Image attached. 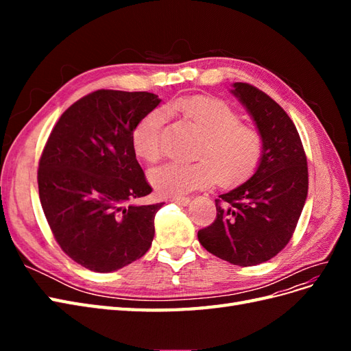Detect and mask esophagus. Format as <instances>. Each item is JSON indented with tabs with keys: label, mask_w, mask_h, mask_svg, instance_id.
Returning <instances> with one entry per match:
<instances>
[{
	"label": "esophagus",
	"mask_w": 351,
	"mask_h": 351,
	"mask_svg": "<svg viewBox=\"0 0 351 351\" xmlns=\"http://www.w3.org/2000/svg\"><path fill=\"white\" fill-rule=\"evenodd\" d=\"M171 202H176V204H178V205H183V206H186V205H189V204H190V197H186V196L173 197V199H171Z\"/></svg>",
	"instance_id": "esophagus-1"
}]
</instances>
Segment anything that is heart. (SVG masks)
Listing matches in <instances>:
<instances>
[{
	"mask_svg": "<svg viewBox=\"0 0 351 351\" xmlns=\"http://www.w3.org/2000/svg\"><path fill=\"white\" fill-rule=\"evenodd\" d=\"M169 108L182 112L204 136L195 151L199 161H171L149 173L159 195L180 197L208 187L215 180L219 184H232L256 169L263 154V137L256 127L241 124L240 115L228 104L210 97H192L174 102ZM164 121V112L155 110L136 124L132 146L143 161L155 162L161 156Z\"/></svg>",
	"mask_w": 351,
	"mask_h": 351,
	"instance_id": "b5f03b06",
	"label": "heart"
}]
</instances>
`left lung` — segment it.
I'll return each instance as SVG.
<instances>
[{
  "mask_svg": "<svg viewBox=\"0 0 351 351\" xmlns=\"http://www.w3.org/2000/svg\"><path fill=\"white\" fill-rule=\"evenodd\" d=\"M231 86L263 137V154L247 182L215 199L217 219L197 239L217 258L253 267L290 241L307 197V161L299 132L277 102L252 84Z\"/></svg>",
  "mask_w": 351,
  "mask_h": 351,
  "instance_id": "8db88e82",
  "label": "left lung"
}]
</instances>
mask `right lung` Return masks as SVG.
<instances>
[{"instance_id": "add662e5", "label": "right lung", "mask_w": 351, "mask_h": 351, "mask_svg": "<svg viewBox=\"0 0 351 351\" xmlns=\"http://www.w3.org/2000/svg\"><path fill=\"white\" fill-rule=\"evenodd\" d=\"M161 99L149 92L97 90L60 117L42 152V209L60 247L93 272H112L149 250L162 204L136 205L152 192L132 133Z\"/></svg>"}]
</instances>
